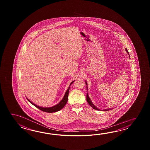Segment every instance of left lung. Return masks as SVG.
Instances as JSON below:
<instances>
[{"label":"left lung","mask_w":150,"mask_h":150,"mask_svg":"<svg viewBox=\"0 0 150 150\" xmlns=\"http://www.w3.org/2000/svg\"><path fill=\"white\" fill-rule=\"evenodd\" d=\"M125 50H126V51H127V53H128V54H129V52L127 51V49H125ZM86 85H87L86 87H87V82H86ZM86 100H87V102L88 103V104L90 105V106H91V107H92L94 109H96V110H100L99 108H98L96 107V105H94V104L92 102L91 100V99H90L89 96H88V93H87V96H86ZM109 110H112V109H104V110H103V111H108ZM101 110L103 111L102 110Z\"/></svg>","instance_id":"obj_1"}]
</instances>
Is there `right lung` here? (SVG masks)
I'll return each instance as SVG.
<instances>
[{"label":"right lung","mask_w":150,"mask_h":150,"mask_svg":"<svg viewBox=\"0 0 150 150\" xmlns=\"http://www.w3.org/2000/svg\"><path fill=\"white\" fill-rule=\"evenodd\" d=\"M74 80L71 83L70 86H69L68 89L67 91V92H65V94L63 99L61 100L60 102L58 103L57 105H54L53 107H46V108L45 107H40V106H38V105H36L35 104H34V103H33L32 101H30L27 98V99L28 100L29 102L31 103L33 105H34L36 107H37L38 108L40 109L41 110L43 111V112H58V111L62 109L63 108L64 106L65 105L67 104V100H68V96H69V90H70V87L71 85L74 83Z\"/></svg>","instance_id":"add662e5"}]
</instances>
